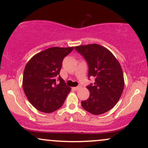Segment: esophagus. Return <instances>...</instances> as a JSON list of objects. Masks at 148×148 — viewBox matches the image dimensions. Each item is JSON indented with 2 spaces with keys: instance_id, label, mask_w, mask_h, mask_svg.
Returning a JSON list of instances; mask_svg holds the SVG:
<instances>
[{
  "instance_id": "obj_1",
  "label": "esophagus",
  "mask_w": 148,
  "mask_h": 148,
  "mask_svg": "<svg viewBox=\"0 0 148 148\" xmlns=\"http://www.w3.org/2000/svg\"><path fill=\"white\" fill-rule=\"evenodd\" d=\"M80 88H81V85H79L78 86H77V87H74V90H75V91H77V90H78V89H80Z\"/></svg>"
}]
</instances>
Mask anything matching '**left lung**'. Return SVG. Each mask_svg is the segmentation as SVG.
<instances>
[{
  "label": "left lung",
  "mask_w": 148,
  "mask_h": 148,
  "mask_svg": "<svg viewBox=\"0 0 148 148\" xmlns=\"http://www.w3.org/2000/svg\"><path fill=\"white\" fill-rule=\"evenodd\" d=\"M75 50L85 58L88 64V78H95L94 83L87 86L89 98L82 101L85 111L101 115L111 110L120 98L124 87L121 65L113 54L96 44L83 45Z\"/></svg>",
  "instance_id": "1"
}]
</instances>
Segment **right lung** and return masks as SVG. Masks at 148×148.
I'll list each match as a JSON object with an SVG mask.
<instances>
[{
    "instance_id": "add662e5",
    "label": "right lung",
    "mask_w": 148,
    "mask_h": 148,
    "mask_svg": "<svg viewBox=\"0 0 148 148\" xmlns=\"http://www.w3.org/2000/svg\"><path fill=\"white\" fill-rule=\"evenodd\" d=\"M73 50L74 47L48 48L33 56L26 65L22 87L28 100L38 111H57L70 92L59 73L63 59Z\"/></svg>"
}]
</instances>
